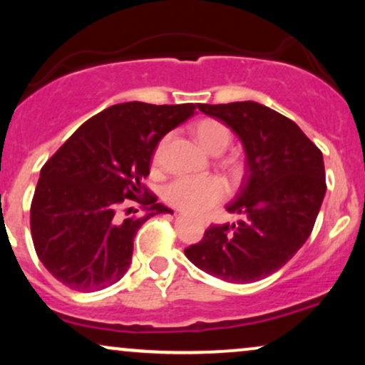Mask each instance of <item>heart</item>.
<instances>
[{
    "instance_id": "b5f03b06",
    "label": "heart",
    "mask_w": 365,
    "mask_h": 365,
    "mask_svg": "<svg viewBox=\"0 0 365 365\" xmlns=\"http://www.w3.org/2000/svg\"><path fill=\"white\" fill-rule=\"evenodd\" d=\"M195 140L209 154H221L228 148L232 140V133L217 120H200L192 128ZM159 145L156 150V159L161 154ZM228 194L226 182L220 177L204 178H177L165 188V200L170 206L188 212V215H204L217 206Z\"/></svg>"
}]
</instances>
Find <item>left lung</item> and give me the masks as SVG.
Returning a JSON list of instances; mask_svg holds the SVG:
<instances>
[{
	"instance_id": "obj_1",
	"label": "left lung",
	"mask_w": 365,
	"mask_h": 365,
	"mask_svg": "<svg viewBox=\"0 0 365 365\" xmlns=\"http://www.w3.org/2000/svg\"><path fill=\"white\" fill-rule=\"evenodd\" d=\"M223 121L245 150V175L226 211L237 225H211L185 249L188 261L230 283L276 273L311 235L326 194L322 153L295 121L254 101L199 104Z\"/></svg>"
}]
</instances>
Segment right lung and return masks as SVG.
<instances>
[{
  "instance_id": "obj_1",
  "label": "right lung",
  "mask_w": 365,
  "mask_h": 365,
  "mask_svg": "<svg viewBox=\"0 0 365 365\" xmlns=\"http://www.w3.org/2000/svg\"><path fill=\"white\" fill-rule=\"evenodd\" d=\"M194 113L192 103L115 104L48 159L32 199L31 232L37 257L58 282L96 292L123 278L140 226L171 212L142 183L154 149ZM130 200L141 204L144 215H123Z\"/></svg>"
}]
</instances>
